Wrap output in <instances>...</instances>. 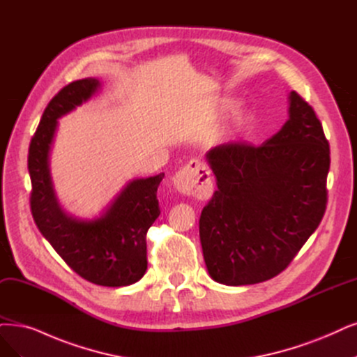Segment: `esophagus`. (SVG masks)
Here are the masks:
<instances>
[{"label": "esophagus", "mask_w": 357, "mask_h": 357, "mask_svg": "<svg viewBox=\"0 0 357 357\" xmlns=\"http://www.w3.org/2000/svg\"><path fill=\"white\" fill-rule=\"evenodd\" d=\"M176 191L197 199H206L213 190L212 176L207 166L199 160H191L172 179Z\"/></svg>", "instance_id": "obj_1"}]
</instances>
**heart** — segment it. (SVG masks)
<instances>
[{
  "label": "heart",
  "instance_id": "b5f03b06",
  "mask_svg": "<svg viewBox=\"0 0 357 357\" xmlns=\"http://www.w3.org/2000/svg\"><path fill=\"white\" fill-rule=\"evenodd\" d=\"M248 122H250V114L244 110L235 112L231 121V134L232 135L240 134V132L248 125Z\"/></svg>",
  "mask_w": 357,
  "mask_h": 357
}]
</instances>
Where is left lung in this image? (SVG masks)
<instances>
[{"label": "left lung", "instance_id": "8db88e82", "mask_svg": "<svg viewBox=\"0 0 357 357\" xmlns=\"http://www.w3.org/2000/svg\"><path fill=\"white\" fill-rule=\"evenodd\" d=\"M288 121L259 147L219 145L206 154L218 191L200 216L208 275L252 285L282 272L326 208L329 144L313 109L288 96Z\"/></svg>", "mask_w": 357, "mask_h": 357}]
</instances>
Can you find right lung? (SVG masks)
<instances>
[{"label": "right lung", "mask_w": 357, "mask_h": 357, "mask_svg": "<svg viewBox=\"0 0 357 357\" xmlns=\"http://www.w3.org/2000/svg\"><path fill=\"white\" fill-rule=\"evenodd\" d=\"M101 85L98 77L79 79L47 105L29 145L31 210L44 238L79 276L102 287H126L147 271L145 236L160 215L157 188L165 175L130 179L98 216L84 219L60 204L50 167L59 119L98 94Z\"/></svg>", "instance_id": "add662e5"}]
</instances>
